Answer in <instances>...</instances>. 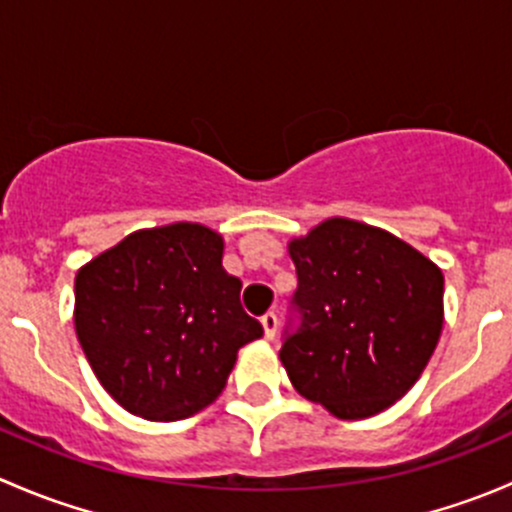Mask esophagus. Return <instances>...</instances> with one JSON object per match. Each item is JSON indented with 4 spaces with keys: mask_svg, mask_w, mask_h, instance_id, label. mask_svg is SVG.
<instances>
[{
    "mask_svg": "<svg viewBox=\"0 0 512 512\" xmlns=\"http://www.w3.org/2000/svg\"><path fill=\"white\" fill-rule=\"evenodd\" d=\"M262 329H265V337L267 339H275V334H277V314L275 312H267V314H262Z\"/></svg>",
    "mask_w": 512,
    "mask_h": 512,
    "instance_id": "esophagus-1",
    "label": "esophagus"
}]
</instances>
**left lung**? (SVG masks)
Segmentation results:
<instances>
[{
  "mask_svg": "<svg viewBox=\"0 0 512 512\" xmlns=\"http://www.w3.org/2000/svg\"><path fill=\"white\" fill-rule=\"evenodd\" d=\"M297 292L280 359L294 389L339 418L389 409L443 327V275L399 237L332 218L289 242Z\"/></svg>",
  "mask_w": 512,
  "mask_h": 512,
  "instance_id": "8db88e82",
  "label": "left lung"
}]
</instances>
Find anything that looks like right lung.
I'll use <instances>...</instances> for the list:
<instances>
[{
  "label": "right lung",
  "instance_id": "1",
  "mask_svg": "<svg viewBox=\"0 0 512 512\" xmlns=\"http://www.w3.org/2000/svg\"><path fill=\"white\" fill-rule=\"evenodd\" d=\"M240 289L223 270L218 232L195 223L138 230L76 275V334L123 409L178 421L215 401L237 349L262 337Z\"/></svg>",
  "mask_w": 512,
  "mask_h": 512
}]
</instances>
